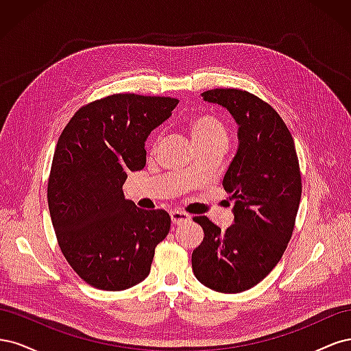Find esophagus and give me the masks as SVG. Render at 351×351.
<instances>
[{"instance_id": "esophagus-1", "label": "esophagus", "mask_w": 351, "mask_h": 351, "mask_svg": "<svg viewBox=\"0 0 351 351\" xmlns=\"http://www.w3.org/2000/svg\"><path fill=\"white\" fill-rule=\"evenodd\" d=\"M169 217H171V222L176 226V224H182V222H186L190 219V215L186 214V212H182V210H171L169 212Z\"/></svg>"}]
</instances>
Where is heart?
Masks as SVG:
<instances>
[{"mask_svg": "<svg viewBox=\"0 0 351 351\" xmlns=\"http://www.w3.org/2000/svg\"><path fill=\"white\" fill-rule=\"evenodd\" d=\"M187 132L197 151L209 147H224L228 145V127L218 115L200 112L187 121Z\"/></svg>", "mask_w": 351, "mask_h": 351, "instance_id": "obj_1", "label": "heart"}]
</instances>
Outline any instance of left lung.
<instances>
[{
  "instance_id": "8db88e82",
  "label": "left lung",
  "mask_w": 351,
  "mask_h": 351,
  "mask_svg": "<svg viewBox=\"0 0 351 351\" xmlns=\"http://www.w3.org/2000/svg\"><path fill=\"white\" fill-rule=\"evenodd\" d=\"M202 97L224 107L239 125L237 152L222 180L234 200V224L221 231L206 217L193 218L205 237L192 253V268L208 289L232 294L267 277L291 239L302 197L299 159L269 104L239 89H212Z\"/></svg>"
}]
</instances>
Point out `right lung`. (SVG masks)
<instances>
[{"label":"right lung","mask_w":351,"mask_h":351,"mask_svg":"<svg viewBox=\"0 0 351 351\" xmlns=\"http://www.w3.org/2000/svg\"><path fill=\"white\" fill-rule=\"evenodd\" d=\"M178 99L117 93L82 107L52 159L48 206L70 267L95 289L120 291L143 281L171 227L162 209L137 208L123 193L146 164L145 142Z\"/></svg>","instance_id":"add662e5"}]
</instances>
